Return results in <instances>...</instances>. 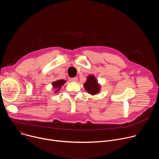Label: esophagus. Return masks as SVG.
<instances>
[{
  "instance_id": "34e87169",
  "label": "esophagus",
  "mask_w": 159,
  "mask_h": 159,
  "mask_svg": "<svg viewBox=\"0 0 159 159\" xmlns=\"http://www.w3.org/2000/svg\"><path fill=\"white\" fill-rule=\"evenodd\" d=\"M70 80L72 82H77L78 80V78L77 77H74V78H71Z\"/></svg>"
}]
</instances>
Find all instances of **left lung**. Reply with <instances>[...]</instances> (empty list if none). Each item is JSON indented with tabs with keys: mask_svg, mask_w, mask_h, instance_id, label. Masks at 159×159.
Returning a JSON list of instances; mask_svg holds the SVG:
<instances>
[{
	"mask_svg": "<svg viewBox=\"0 0 159 159\" xmlns=\"http://www.w3.org/2000/svg\"><path fill=\"white\" fill-rule=\"evenodd\" d=\"M85 90L90 95L94 96L100 93L101 85L98 83L97 79L93 75H89L84 84Z\"/></svg>",
	"mask_w": 159,
	"mask_h": 159,
	"instance_id": "8db88e82",
	"label": "left lung"
}]
</instances>
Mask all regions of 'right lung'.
I'll return each instance as SVG.
<instances>
[{"mask_svg":"<svg viewBox=\"0 0 159 159\" xmlns=\"http://www.w3.org/2000/svg\"><path fill=\"white\" fill-rule=\"evenodd\" d=\"M65 82H66V80L63 79L58 80L52 82V87L55 89V93H57L60 91V89L61 88V86H63Z\"/></svg>","mask_w":159,"mask_h":159,"instance_id":"right-lung-1","label":"right lung"}]
</instances>
